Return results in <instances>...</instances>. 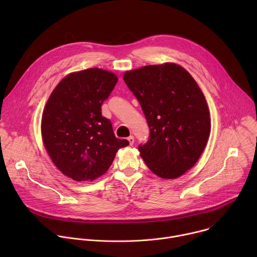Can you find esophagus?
Segmentation results:
<instances>
[{
  "label": "esophagus",
  "instance_id": "1",
  "mask_svg": "<svg viewBox=\"0 0 257 257\" xmlns=\"http://www.w3.org/2000/svg\"><path fill=\"white\" fill-rule=\"evenodd\" d=\"M127 139H128V141L130 143V145H132L134 143V137L133 136H129Z\"/></svg>",
  "mask_w": 257,
  "mask_h": 257
}]
</instances>
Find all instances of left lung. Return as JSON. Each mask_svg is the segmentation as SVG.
I'll return each instance as SVG.
<instances>
[{
    "label": "left lung",
    "mask_w": 257,
    "mask_h": 257,
    "mask_svg": "<svg viewBox=\"0 0 257 257\" xmlns=\"http://www.w3.org/2000/svg\"><path fill=\"white\" fill-rule=\"evenodd\" d=\"M123 79L138 99L150 128V139L138 151L150 170L176 179L200 158L210 133L205 97L184 68L150 65L127 71Z\"/></svg>",
    "instance_id": "obj_1"
}]
</instances>
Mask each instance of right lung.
Masks as SVG:
<instances>
[{
    "instance_id": "1",
    "label": "right lung",
    "mask_w": 257,
    "mask_h": 257,
    "mask_svg": "<svg viewBox=\"0 0 257 257\" xmlns=\"http://www.w3.org/2000/svg\"><path fill=\"white\" fill-rule=\"evenodd\" d=\"M118 77L90 68L71 73L56 86L45 106L42 135L55 166L67 177L93 181L112 165L116 153L129 144L115 136L101 104Z\"/></svg>"
}]
</instances>
